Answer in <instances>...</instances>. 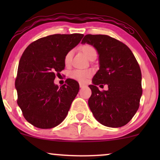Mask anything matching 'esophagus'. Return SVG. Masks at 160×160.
<instances>
[{
  "label": "esophagus",
  "instance_id": "esophagus-1",
  "mask_svg": "<svg viewBox=\"0 0 160 160\" xmlns=\"http://www.w3.org/2000/svg\"><path fill=\"white\" fill-rule=\"evenodd\" d=\"M84 86H86V84L82 83V82H80V88L84 87Z\"/></svg>",
  "mask_w": 160,
  "mask_h": 160
}]
</instances>
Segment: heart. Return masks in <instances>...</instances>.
I'll return each instance as SVG.
<instances>
[{
    "mask_svg": "<svg viewBox=\"0 0 160 160\" xmlns=\"http://www.w3.org/2000/svg\"><path fill=\"white\" fill-rule=\"evenodd\" d=\"M82 52L83 54L89 58L92 53L96 52L95 48L90 45H83L81 47ZM72 51H69L66 53L65 58H64V63L66 66L71 65V59H72ZM93 72L91 69H83V70H74L69 74V77L73 80H77L80 82H86L89 78H91Z\"/></svg>",
    "mask_w": 160,
    "mask_h": 160,
    "instance_id": "heart-1",
    "label": "heart"
}]
</instances>
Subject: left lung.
I'll return each instance as SVG.
<instances>
[{
  "label": "left lung",
  "mask_w": 160,
  "mask_h": 160,
  "mask_svg": "<svg viewBox=\"0 0 160 160\" xmlns=\"http://www.w3.org/2000/svg\"><path fill=\"white\" fill-rule=\"evenodd\" d=\"M82 43L93 46L99 56V70L89 86L92 95L88 104L92 113L108 127L125 126L137 112L142 95L136 58L127 46L108 35L86 34ZM99 84H107L108 90L99 91Z\"/></svg>",
  "instance_id": "left-lung-1"
}]
</instances>
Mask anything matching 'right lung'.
Returning a JSON list of instances; mask_svg holds the SVG:
<instances>
[{"label":"right lung","instance_id":"1","mask_svg":"<svg viewBox=\"0 0 160 160\" xmlns=\"http://www.w3.org/2000/svg\"><path fill=\"white\" fill-rule=\"evenodd\" d=\"M82 37L81 34H52L35 40L24 51L15 82L17 104L25 120L35 127H56L68 113L79 92V83L67 79L58 87L54 80L65 69L66 53Z\"/></svg>","mask_w":160,"mask_h":160}]
</instances>
